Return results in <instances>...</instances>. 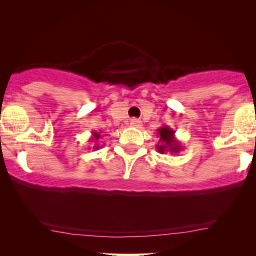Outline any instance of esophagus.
<instances>
[{
    "instance_id": "1",
    "label": "esophagus",
    "mask_w": 256,
    "mask_h": 256,
    "mask_svg": "<svg viewBox=\"0 0 256 256\" xmlns=\"http://www.w3.org/2000/svg\"><path fill=\"white\" fill-rule=\"evenodd\" d=\"M130 125L134 126V128H140V126L142 125V122H140L138 119H131L130 120Z\"/></svg>"
}]
</instances>
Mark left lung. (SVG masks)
I'll use <instances>...</instances> for the list:
<instances>
[{"label":"left lung","instance_id":"1","mask_svg":"<svg viewBox=\"0 0 256 256\" xmlns=\"http://www.w3.org/2000/svg\"><path fill=\"white\" fill-rule=\"evenodd\" d=\"M176 131L172 130L170 126H162V128H158V143L156 144V150L160 154H165V152H171V154H178L183 150V146L179 140L176 138Z\"/></svg>","mask_w":256,"mask_h":256}]
</instances>
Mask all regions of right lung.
<instances>
[{
    "label": "right lung",
    "mask_w": 256,
    "mask_h": 256,
    "mask_svg": "<svg viewBox=\"0 0 256 256\" xmlns=\"http://www.w3.org/2000/svg\"><path fill=\"white\" fill-rule=\"evenodd\" d=\"M101 134L102 132H96V131H92L91 132V138L89 140V142H98V140L101 138ZM92 149H95V150H98V149H100V144L98 143H96L95 146H92Z\"/></svg>",
    "instance_id": "1"
}]
</instances>
